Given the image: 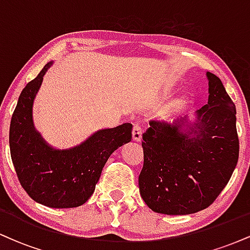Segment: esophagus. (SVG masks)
Returning <instances> with one entry per match:
<instances>
[{"instance_id": "obj_1", "label": "esophagus", "mask_w": 250, "mask_h": 250, "mask_svg": "<svg viewBox=\"0 0 250 250\" xmlns=\"http://www.w3.org/2000/svg\"><path fill=\"white\" fill-rule=\"evenodd\" d=\"M142 137V125L141 123H135L133 127V139L134 141H141Z\"/></svg>"}]
</instances>
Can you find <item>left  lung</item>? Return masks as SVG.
<instances>
[{
    "mask_svg": "<svg viewBox=\"0 0 250 250\" xmlns=\"http://www.w3.org/2000/svg\"><path fill=\"white\" fill-rule=\"evenodd\" d=\"M208 103L196 110L191 130L150 122L143 134L139 187L155 213L187 215L206 209L230 180L239 160L236 109L216 75L207 73Z\"/></svg>",
    "mask_w": 250,
    "mask_h": 250,
    "instance_id": "left-lung-1",
    "label": "left lung"
}]
</instances>
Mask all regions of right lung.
Returning <instances> with one entry per match:
<instances>
[{"mask_svg": "<svg viewBox=\"0 0 250 250\" xmlns=\"http://www.w3.org/2000/svg\"><path fill=\"white\" fill-rule=\"evenodd\" d=\"M51 63L43 67L19 97L9 129L11 161L22 188L34 201L50 208H74L87 202L94 193L109 156L131 141L133 125L102 129L68 150L45 145L34 129L33 102Z\"/></svg>", "mask_w": 250, "mask_h": 250, "instance_id": "1", "label": "right lung"}]
</instances>
